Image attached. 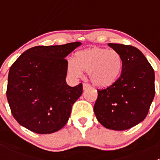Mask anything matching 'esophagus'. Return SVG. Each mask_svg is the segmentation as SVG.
I'll return each mask as SVG.
<instances>
[{"instance_id": "1", "label": "esophagus", "mask_w": 160, "mask_h": 160, "mask_svg": "<svg viewBox=\"0 0 160 160\" xmlns=\"http://www.w3.org/2000/svg\"><path fill=\"white\" fill-rule=\"evenodd\" d=\"M90 88V86L89 84H88V83H83V90H87Z\"/></svg>"}]
</instances>
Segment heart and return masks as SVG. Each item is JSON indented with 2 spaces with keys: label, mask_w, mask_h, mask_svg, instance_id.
<instances>
[{
  "label": "heart",
  "mask_w": 160,
  "mask_h": 160,
  "mask_svg": "<svg viewBox=\"0 0 160 160\" xmlns=\"http://www.w3.org/2000/svg\"><path fill=\"white\" fill-rule=\"evenodd\" d=\"M122 64V56L117 51L93 47L77 52L74 60L68 62L67 70L74 78L81 77L83 71L88 72L90 81L93 86L107 88L119 78Z\"/></svg>",
  "instance_id": "b5f03b06"
}]
</instances>
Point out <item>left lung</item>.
Wrapping results in <instances>:
<instances>
[{
  "label": "left lung",
  "mask_w": 160,
  "mask_h": 160,
  "mask_svg": "<svg viewBox=\"0 0 160 160\" xmlns=\"http://www.w3.org/2000/svg\"><path fill=\"white\" fill-rule=\"evenodd\" d=\"M108 46L122 56V73L112 86L98 90L93 111L106 128L123 131L146 118L155 96V72L137 48L115 43Z\"/></svg>",
  "instance_id": "8db88e82"
}]
</instances>
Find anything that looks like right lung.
<instances>
[{"instance_id":"1","label":"right lung","mask_w":160,"mask_h":160,"mask_svg":"<svg viewBox=\"0 0 160 160\" xmlns=\"http://www.w3.org/2000/svg\"><path fill=\"white\" fill-rule=\"evenodd\" d=\"M81 42L35 46L22 53L11 67L7 98L18 122L38 134H50L65 126L83 85L67 83L65 58Z\"/></svg>"}]
</instances>
